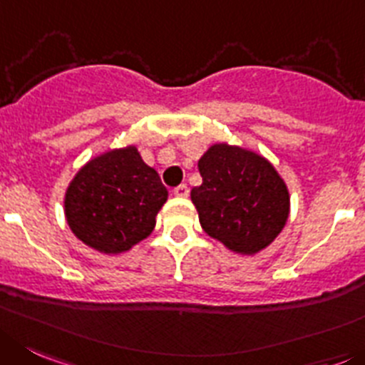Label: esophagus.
Returning <instances> with one entry per match:
<instances>
[{
  "label": "esophagus",
  "mask_w": 365,
  "mask_h": 365,
  "mask_svg": "<svg viewBox=\"0 0 365 365\" xmlns=\"http://www.w3.org/2000/svg\"><path fill=\"white\" fill-rule=\"evenodd\" d=\"M173 194H175L176 198H187L189 196V187L187 185H178L173 189Z\"/></svg>",
  "instance_id": "esophagus-1"
}]
</instances>
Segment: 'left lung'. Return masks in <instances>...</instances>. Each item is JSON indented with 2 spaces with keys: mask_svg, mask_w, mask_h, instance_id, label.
Wrapping results in <instances>:
<instances>
[{
  "mask_svg": "<svg viewBox=\"0 0 365 365\" xmlns=\"http://www.w3.org/2000/svg\"><path fill=\"white\" fill-rule=\"evenodd\" d=\"M198 169L203 182L190 190V200L212 240L240 255L274 243L290 216V192L270 160L217 142L203 153Z\"/></svg>",
  "mask_w": 365,
  "mask_h": 365,
  "instance_id": "8db88e82",
  "label": "left lung"
}]
</instances>
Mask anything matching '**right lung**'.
Returning <instances> with one entry per match:
<instances>
[{
	"mask_svg": "<svg viewBox=\"0 0 365 365\" xmlns=\"http://www.w3.org/2000/svg\"><path fill=\"white\" fill-rule=\"evenodd\" d=\"M167 196L136 145H125L93 156L75 173L64 192V216L77 240L118 255L153 232Z\"/></svg>",
	"mask_w": 365,
	"mask_h": 365,
	"instance_id": "right-lung-1",
	"label": "right lung"
}]
</instances>
